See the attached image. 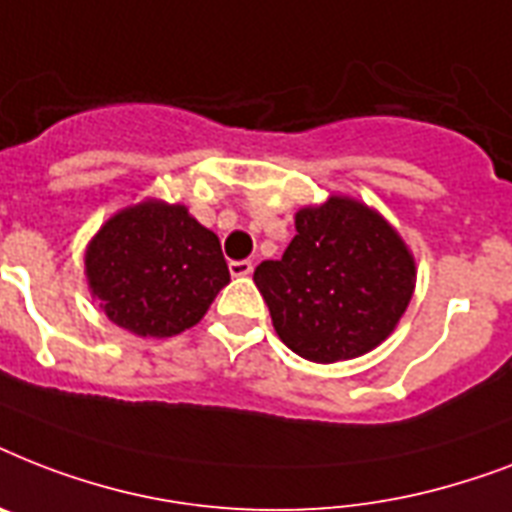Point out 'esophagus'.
Wrapping results in <instances>:
<instances>
[{
    "instance_id": "34e87169",
    "label": "esophagus",
    "mask_w": 512,
    "mask_h": 512,
    "mask_svg": "<svg viewBox=\"0 0 512 512\" xmlns=\"http://www.w3.org/2000/svg\"><path fill=\"white\" fill-rule=\"evenodd\" d=\"M228 268H231V276H236V279H241V276H249V273H252V263H249V260H233Z\"/></svg>"
}]
</instances>
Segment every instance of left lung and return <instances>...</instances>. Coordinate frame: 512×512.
Masks as SVG:
<instances>
[{"mask_svg": "<svg viewBox=\"0 0 512 512\" xmlns=\"http://www.w3.org/2000/svg\"><path fill=\"white\" fill-rule=\"evenodd\" d=\"M295 228L281 260L255 268L279 340L316 364L358 358L388 340L417 281L401 233L342 193L297 209Z\"/></svg>", "mask_w": 512, "mask_h": 512, "instance_id": "obj_1", "label": "left lung"}]
</instances>
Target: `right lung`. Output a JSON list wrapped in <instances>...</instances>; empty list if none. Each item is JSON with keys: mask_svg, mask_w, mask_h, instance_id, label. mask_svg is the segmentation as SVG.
I'll list each match as a JSON object with an SVG mask.
<instances>
[{"mask_svg": "<svg viewBox=\"0 0 512 512\" xmlns=\"http://www.w3.org/2000/svg\"><path fill=\"white\" fill-rule=\"evenodd\" d=\"M84 276L116 327L154 340L196 327L231 281L215 233L162 199L108 217L84 249Z\"/></svg>", "mask_w": 512, "mask_h": 512, "instance_id": "obj_1", "label": "right lung"}]
</instances>
